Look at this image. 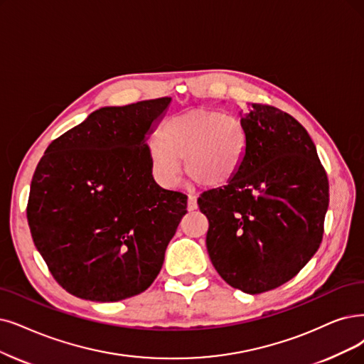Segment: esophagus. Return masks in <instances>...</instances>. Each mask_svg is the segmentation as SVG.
<instances>
[{"mask_svg": "<svg viewBox=\"0 0 364 364\" xmlns=\"http://www.w3.org/2000/svg\"><path fill=\"white\" fill-rule=\"evenodd\" d=\"M197 208H198V206H197V198H196V196L190 194V196H188V210L193 212V210H196Z\"/></svg>", "mask_w": 364, "mask_h": 364, "instance_id": "1", "label": "esophagus"}]
</instances>
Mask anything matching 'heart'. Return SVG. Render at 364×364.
<instances>
[{
    "instance_id": "b5f03b06",
    "label": "heart",
    "mask_w": 364,
    "mask_h": 364,
    "mask_svg": "<svg viewBox=\"0 0 364 364\" xmlns=\"http://www.w3.org/2000/svg\"><path fill=\"white\" fill-rule=\"evenodd\" d=\"M248 154V134L232 116L208 109H193L167 118L159 128V141L149 148L155 179L176 185L185 171L196 183L216 188L231 182Z\"/></svg>"
}]
</instances>
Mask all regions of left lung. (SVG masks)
I'll list each match as a JSON object with an SVG mask.
<instances>
[{"instance_id":"8db88e82","label":"left lung","mask_w":364,"mask_h":364,"mask_svg":"<svg viewBox=\"0 0 364 364\" xmlns=\"http://www.w3.org/2000/svg\"><path fill=\"white\" fill-rule=\"evenodd\" d=\"M248 154L237 176L203 193L206 246L221 278L259 294L288 282L323 240L328 179L316 148L291 114L267 105L240 112Z\"/></svg>"}]
</instances>
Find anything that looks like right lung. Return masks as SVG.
<instances>
[{"instance_id":"right-lung-1","label":"right lung","mask_w":364,"mask_h":364,"mask_svg":"<svg viewBox=\"0 0 364 364\" xmlns=\"http://www.w3.org/2000/svg\"><path fill=\"white\" fill-rule=\"evenodd\" d=\"M170 101L101 107L53 140L37 164L28 225L70 294L124 300L161 270L188 198L159 186L149 166L148 139Z\"/></svg>"}]
</instances>
